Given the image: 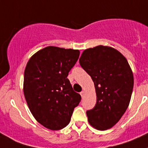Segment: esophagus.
<instances>
[{"label": "esophagus", "mask_w": 148, "mask_h": 148, "mask_svg": "<svg viewBox=\"0 0 148 148\" xmlns=\"http://www.w3.org/2000/svg\"><path fill=\"white\" fill-rule=\"evenodd\" d=\"M84 95H85V92H84V91H82V92H80V95H81L82 97H84Z\"/></svg>", "instance_id": "obj_1"}]
</instances>
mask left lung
Wrapping results in <instances>:
<instances>
[{
  "instance_id": "8db88e82",
  "label": "left lung",
  "mask_w": 148,
  "mask_h": 148,
  "mask_svg": "<svg viewBox=\"0 0 148 148\" xmlns=\"http://www.w3.org/2000/svg\"><path fill=\"white\" fill-rule=\"evenodd\" d=\"M79 62L91 77L97 97L95 107L86 111L88 121L98 130L110 129L130 105L134 85L132 71L118 50L107 46L85 49Z\"/></svg>"
}]
</instances>
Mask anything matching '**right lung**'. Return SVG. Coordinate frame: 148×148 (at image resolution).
<instances>
[{
    "instance_id": "right-lung-1",
    "label": "right lung",
    "mask_w": 148,
    "mask_h": 148,
    "mask_svg": "<svg viewBox=\"0 0 148 148\" xmlns=\"http://www.w3.org/2000/svg\"><path fill=\"white\" fill-rule=\"evenodd\" d=\"M79 56L78 49L49 46L34 53L26 64V102L35 120L49 130L65 127L81 100L67 78Z\"/></svg>"
}]
</instances>
